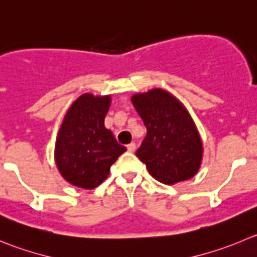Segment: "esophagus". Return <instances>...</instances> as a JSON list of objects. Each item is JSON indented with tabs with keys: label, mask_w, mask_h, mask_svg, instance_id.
I'll return each instance as SVG.
<instances>
[{
	"label": "esophagus",
	"mask_w": 257,
	"mask_h": 257,
	"mask_svg": "<svg viewBox=\"0 0 257 257\" xmlns=\"http://www.w3.org/2000/svg\"><path fill=\"white\" fill-rule=\"evenodd\" d=\"M127 150L130 151V153H134L136 150V144L135 143H131L127 145Z\"/></svg>",
	"instance_id": "1"
}]
</instances>
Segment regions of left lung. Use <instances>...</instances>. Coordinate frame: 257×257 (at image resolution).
Here are the masks:
<instances>
[{"label": "left lung", "mask_w": 257, "mask_h": 257, "mask_svg": "<svg viewBox=\"0 0 257 257\" xmlns=\"http://www.w3.org/2000/svg\"><path fill=\"white\" fill-rule=\"evenodd\" d=\"M131 101L148 130L136 155L151 177L168 185L194 177L203 145L182 102L160 88L135 94Z\"/></svg>", "instance_id": "left-lung-1"}]
</instances>
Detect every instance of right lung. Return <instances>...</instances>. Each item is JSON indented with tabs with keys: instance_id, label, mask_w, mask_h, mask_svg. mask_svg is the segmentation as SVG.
I'll use <instances>...</instances> for the list:
<instances>
[{
	"instance_id": "1",
	"label": "right lung",
	"mask_w": 257,
	"mask_h": 257,
	"mask_svg": "<svg viewBox=\"0 0 257 257\" xmlns=\"http://www.w3.org/2000/svg\"><path fill=\"white\" fill-rule=\"evenodd\" d=\"M109 96L84 93L68 109L55 143V163L67 182L83 189L98 187L126 151L104 127Z\"/></svg>"
}]
</instances>
